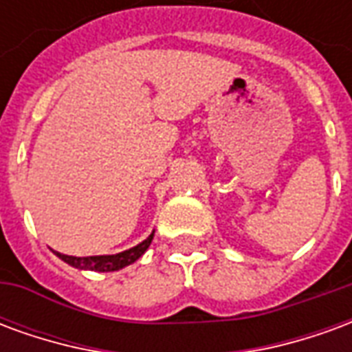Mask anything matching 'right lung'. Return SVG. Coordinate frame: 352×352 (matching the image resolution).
<instances>
[{
	"label": "right lung",
	"mask_w": 352,
	"mask_h": 352,
	"mask_svg": "<svg viewBox=\"0 0 352 352\" xmlns=\"http://www.w3.org/2000/svg\"><path fill=\"white\" fill-rule=\"evenodd\" d=\"M154 232L151 236L146 237L145 241H141L135 247H131L128 251L118 252V254H103V256H67L62 252H56L58 258H62L65 264L73 265V267H79V270H92V272H116V270H122L126 265L133 264L135 260L143 256V252L148 249V245L153 241Z\"/></svg>",
	"instance_id": "obj_1"
}]
</instances>
